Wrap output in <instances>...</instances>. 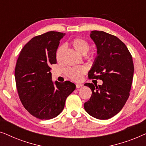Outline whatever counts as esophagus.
I'll list each match as a JSON object with an SVG mask.
<instances>
[{
  "label": "esophagus",
  "instance_id": "esophagus-1",
  "mask_svg": "<svg viewBox=\"0 0 146 146\" xmlns=\"http://www.w3.org/2000/svg\"><path fill=\"white\" fill-rule=\"evenodd\" d=\"M76 88H80L82 87L83 85L82 84H76Z\"/></svg>",
  "mask_w": 146,
  "mask_h": 146
}]
</instances>
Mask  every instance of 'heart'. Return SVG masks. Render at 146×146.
<instances>
[{"label":"heart","mask_w":146,"mask_h":146,"mask_svg":"<svg viewBox=\"0 0 146 146\" xmlns=\"http://www.w3.org/2000/svg\"><path fill=\"white\" fill-rule=\"evenodd\" d=\"M70 44L74 49L77 52L80 54L82 55H84L89 50L90 44L86 40L80 38H76L71 41ZM64 46H60L56 52V59L57 61H60L61 60L64 52ZM86 72V68L82 66H79L70 68L67 69L66 74L67 76L70 78L74 81H80L82 78L83 74Z\"/></svg>","instance_id":"obj_1"}]
</instances>
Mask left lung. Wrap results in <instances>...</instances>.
<instances>
[{
    "instance_id": "left-lung-1",
    "label": "left lung",
    "mask_w": 146,
    "mask_h": 146,
    "mask_svg": "<svg viewBox=\"0 0 146 146\" xmlns=\"http://www.w3.org/2000/svg\"><path fill=\"white\" fill-rule=\"evenodd\" d=\"M90 37L96 46L97 56L88 72L89 78L102 80L103 84H85L92 94L84 107L91 116L107 119L119 113L128 99L134 70L132 57L115 36L93 31Z\"/></svg>"
}]
</instances>
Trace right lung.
Returning <instances> with one entry per match:
<instances>
[{
	"mask_svg": "<svg viewBox=\"0 0 146 146\" xmlns=\"http://www.w3.org/2000/svg\"><path fill=\"white\" fill-rule=\"evenodd\" d=\"M65 35L50 31L33 38L17 60L15 80L20 100L25 109L38 119L58 115L67 97L76 89L70 81L52 80L50 66L56 63V52Z\"/></svg>",
	"mask_w": 146,
	"mask_h": 146,
	"instance_id": "obj_1",
	"label": "right lung"
}]
</instances>
